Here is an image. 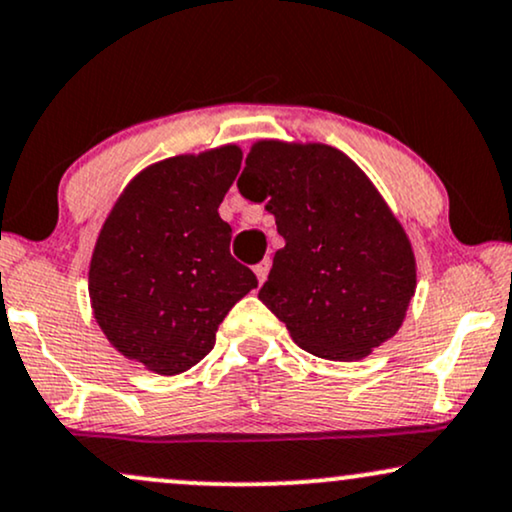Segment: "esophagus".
Listing matches in <instances>:
<instances>
[{
  "label": "esophagus",
  "instance_id": "obj_1",
  "mask_svg": "<svg viewBox=\"0 0 512 512\" xmlns=\"http://www.w3.org/2000/svg\"><path fill=\"white\" fill-rule=\"evenodd\" d=\"M267 274H269V260H262L260 264H255V276H257V281H260V283L267 281Z\"/></svg>",
  "mask_w": 512,
  "mask_h": 512
}]
</instances>
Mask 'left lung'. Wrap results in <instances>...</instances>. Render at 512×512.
<instances>
[{
    "mask_svg": "<svg viewBox=\"0 0 512 512\" xmlns=\"http://www.w3.org/2000/svg\"><path fill=\"white\" fill-rule=\"evenodd\" d=\"M286 240L260 300L307 353L362 360L398 334L417 288L403 224L365 171L324 143L257 140L238 178Z\"/></svg>",
    "mask_w": 512,
    "mask_h": 512,
    "instance_id": "8db88e82",
    "label": "left lung"
}]
</instances>
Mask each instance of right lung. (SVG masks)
I'll list each match as a JSON object with an SVG mask.
<instances>
[{"instance_id":"1","label":"right lung","mask_w":512,"mask_h":512,"mask_svg":"<svg viewBox=\"0 0 512 512\" xmlns=\"http://www.w3.org/2000/svg\"><path fill=\"white\" fill-rule=\"evenodd\" d=\"M240 162L238 145H221L150 164L104 219L88 272L92 315L147 372L174 377L197 365L231 307L257 288L219 217Z\"/></svg>"}]
</instances>
